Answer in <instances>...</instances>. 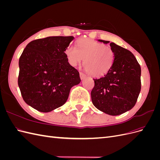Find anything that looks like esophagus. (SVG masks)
Returning a JSON list of instances; mask_svg holds the SVG:
<instances>
[{
	"label": "esophagus",
	"mask_w": 160,
	"mask_h": 160,
	"mask_svg": "<svg viewBox=\"0 0 160 160\" xmlns=\"http://www.w3.org/2000/svg\"><path fill=\"white\" fill-rule=\"evenodd\" d=\"M85 77H86V75L83 73V72H80V78L81 80L84 79L85 78Z\"/></svg>",
	"instance_id": "1"
}]
</instances>
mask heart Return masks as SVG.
<instances>
[{"mask_svg":"<svg viewBox=\"0 0 160 160\" xmlns=\"http://www.w3.org/2000/svg\"><path fill=\"white\" fill-rule=\"evenodd\" d=\"M65 52L70 65L73 67L80 64L83 59L85 69L94 77L107 73L115 59V53L109 46L89 38H81L77 42V48L70 45Z\"/></svg>","mask_w":160,"mask_h":160,"instance_id":"b5f03b06","label":"heart"}]
</instances>
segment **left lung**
Segmentation results:
<instances>
[{"mask_svg":"<svg viewBox=\"0 0 160 160\" xmlns=\"http://www.w3.org/2000/svg\"><path fill=\"white\" fill-rule=\"evenodd\" d=\"M110 47L115 53L113 64L107 74L93 79L95 86L91 96L97 109L110 115H119L136 103L141 91V67L129 50L114 42H111Z\"/></svg>","mask_w":160,"mask_h":160,"instance_id":"obj_1","label":"left lung"}]
</instances>
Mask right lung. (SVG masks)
<instances>
[{
	"mask_svg": "<svg viewBox=\"0 0 160 160\" xmlns=\"http://www.w3.org/2000/svg\"><path fill=\"white\" fill-rule=\"evenodd\" d=\"M74 37H48L30 42L18 61V85L25 103L43 113L64 105L79 72L68 62L65 49Z\"/></svg>",
	"mask_w": 160,
	"mask_h": 160,
	"instance_id": "1",
	"label": "right lung"
}]
</instances>
